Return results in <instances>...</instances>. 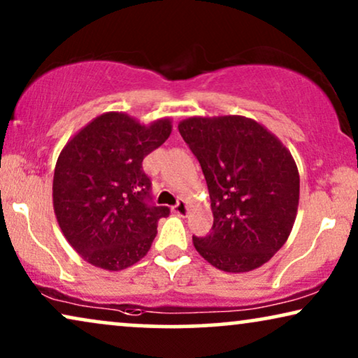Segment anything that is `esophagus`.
I'll return each instance as SVG.
<instances>
[{"mask_svg":"<svg viewBox=\"0 0 358 358\" xmlns=\"http://www.w3.org/2000/svg\"><path fill=\"white\" fill-rule=\"evenodd\" d=\"M173 212L176 215H179V217H185V215L189 213V207H187V202L185 200H179L178 203L173 207Z\"/></svg>","mask_w":358,"mask_h":358,"instance_id":"1","label":"esophagus"}]
</instances>
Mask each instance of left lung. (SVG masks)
Returning a JSON list of instances; mask_svg holds the SVG:
<instances>
[{
	"label": "left lung",
	"mask_w": 358,
	"mask_h": 358,
	"mask_svg": "<svg viewBox=\"0 0 358 358\" xmlns=\"http://www.w3.org/2000/svg\"><path fill=\"white\" fill-rule=\"evenodd\" d=\"M202 166L213 227L192 238L223 272H251L287 243L298 212L300 174L287 146L244 115L189 117L178 125Z\"/></svg>",
	"instance_id": "obj_1"
}]
</instances>
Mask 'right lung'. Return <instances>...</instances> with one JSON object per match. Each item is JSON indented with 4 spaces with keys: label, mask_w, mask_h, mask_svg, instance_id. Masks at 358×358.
<instances>
[{
    "label": "right lung",
    "mask_w": 358,
    "mask_h": 358,
    "mask_svg": "<svg viewBox=\"0 0 358 358\" xmlns=\"http://www.w3.org/2000/svg\"><path fill=\"white\" fill-rule=\"evenodd\" d=\"M173 131L169 117L145 125L125 112H104L68 140L53 174V210L70 246L109 272L150 251L168 207L150 205L143 158Z\"/></svg>",
    "instance_id": "right-lung-1"
}]
</instances>
